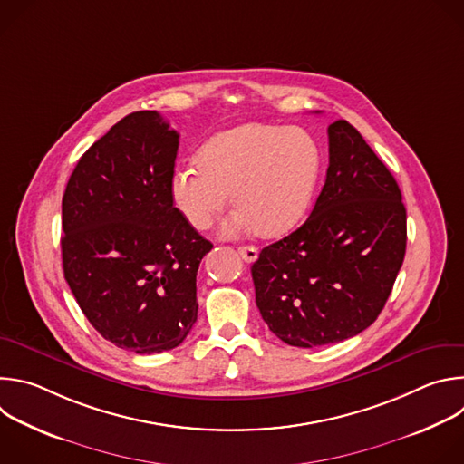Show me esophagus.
I'll use <instances>...</instances> for the list:
<instances>
[{"label": "esophagus", "mask_w": 464, "mask_h": 464, "mask_svg": "<svg viewBox=\"0 0 464 464\" xmlns=\"http://www.w3.org/2000/svg\"><path fill=\"white\" fill-rule=\"evenodd\" d=\"M238 253L246 262H255L258 256V249L255 246H240Z\"/></svg>", "instance_id": "1"}]
</instances>
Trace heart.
<instances>
[{"instance_id": "b5f03b06", "label": "heart", "mask_w": 464, "mask_h": 464, "mask_svg": "<svg viewBox=\"0 0 464 464\" xmlns=\"http://www.w3.org/2000/svg\"><path fill=\"white\" fill-rule=\"evenodd\" d=\"M321 174V149L295 126L247 122L213 136L198 152V165L170 174V194L185 220L206 229L231 202L238 208L222 224L224 237L255 229L277 237L295 227L310 208Z\"/></svg>"}]
</instances>
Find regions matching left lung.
I'll return each mask as SVG.
<instances>
[{"mask_svg": "<svg viewBox=\"0 0 464 464\" xmlns=\"http://www.w3.org/2000/svg\"><path fill=\"white\" fill-rule=\"evenodd\" d=\"M406 240L399 183L353 124L333 122L326 179L310 217L251 266L262 319L303 349L363 333L385 306Z\"/></svg>", "mask_w": 464, "mask_h": 464, "instance_id": "8db88e82", "label": "left lung"}]
</instances>
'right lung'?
I'll return each instance as SVG.
<instances>
[{"instance_id":"1","label":"right lung","mask_w":464,"mask_h":464,"mask_svg":"<svg viewBox=\"0 0 464 464\" xmlns=\"http://www.w3.org/2000/svg\"><path fill=\"white\" fill-rule=\"evenodd\" d=\"M178 145L158 111L130 113L82 154L62 198L63 277L97 333L136 354L187 338L213 247L174 208Z\"/></svg>"}]
</instances>
